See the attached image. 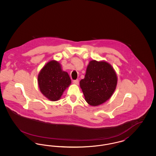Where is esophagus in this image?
Instances as JSON below:
<instances>
[{
  "label": "esophagus",
  "instance_id": "34e87169",
  "mask_svg": "<svg viewBox=\"0 0 156 156\" xmlns=\"http://www.w3.org/2000/svg\"><path fill=\"white\" fill-rule=\"evenodd\" d=\"M73 83L75 84V85H78L79 84V81L78 80H74V81H73Z\"/></svg>",
  "mask_w": 156,
  "mask_h": 156
}]
</instances>
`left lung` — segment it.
Masks as SVG:
<instances>
[{
    "instance_id": "8db88e82",
    "label": "left lung",
    "mask_w": 156,
    "mask_h": 156,
    "mask_svg": "<svg viewBox=\"0 0 156 156\" xmlns=\"http://www.w3.org/2000/svg\"><path fill=\"white\" fill-rule=\"evenodd\" d=\"M116 73L106 61L92 60L87 68L85 78L80 82L86 102L97 106L108 101L115 90Z\"/></svg>"
}]
</instances>
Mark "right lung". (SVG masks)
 <instances>
[{
	"label": "right lung",
	"mask_w": 156,
	"mask_h": 156,
	"mask_svg": "<svg viewBox=\"0 0 156 156\" xmlns=\"http://www.w3.org/2000/svg\"><path fill=\"white\" fill-rule=\"evenodd\" d=\"M71 83L69 76L62 71L59 62L48 61L38 75V84L42 94L51 101L59 100Z\"/></svg>",
	"instance_id": "obj_1"
}]
</instances>
